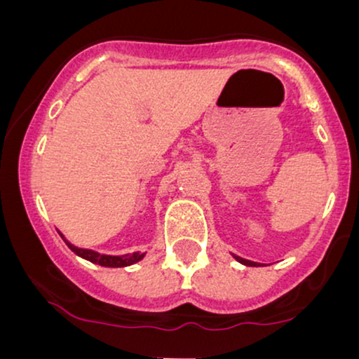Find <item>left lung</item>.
Segmentation results:
<instances>
[{
  "instance_id": "1",
  "label": "left lung",
  "mask_w": 359,
  "mask_h": 359,
  "mask_svg": "<svg viewBox=\"0 0 359 359\" xmlns=\"http://www.w3.org/2000/svg\"><path fill=\"white\" fill-rule=\"evenodd\" d=\"M233 258L236 259V262H240L241 265H246V266H263L262 263L251 262V259H245V258H241V257H236V255H233Z\"/></svg>"
}]
</instances>
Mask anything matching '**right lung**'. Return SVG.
Masks as SVG:
<instances>
[{"mask_svg": "<svg viewBox=\"0 0 359 359\" xmlns=\"http://www.w3.org/2000/svg\"><path fill=\"white\" fill-rule=\"evenodd\" d=\"M59 234L62 236V240L65 241V245L71 248L74 253L77 255V257L88 259L90 263H96V265H101V266H108V269H121V266H130V265H135V263H138L140 259H143L147 253H140V251H135V253H128V255H102V253H97V251L94 250H88V248H79V246L72 245L71 241L67 240V238L64 236L59 231Z\"/></svg>", "mask_w": 359, "mask_h": 359, "instance_id": "obj_1", "label": "right lung"}]
</instances>
